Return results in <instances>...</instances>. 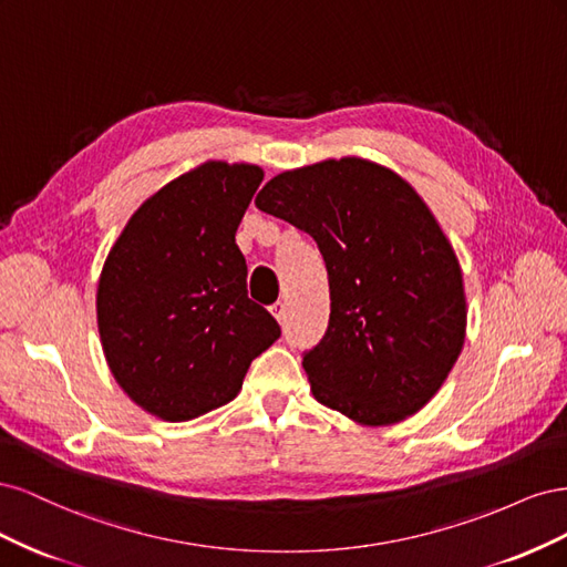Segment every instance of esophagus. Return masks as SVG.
<instances>
[{"label": "esophagus", "mask_w": 567, "mask_h": 567, "mask_svg": "<svg viewBox=\"0 0 567 567\" xmlns=\"http://www.w3.org/2000/svg\"><path fill=\"white\" fill-rule=\"evenodd\" d=\"M269 310H271V315L274 317H277L281 323L286 321V302H281V300H277V302H274L271 307H269Z\"/></svg>", "instance_id": "esophagus-1"}]
</instances>
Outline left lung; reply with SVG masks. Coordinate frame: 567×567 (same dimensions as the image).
Listing matches in <instances>:
<instances>
[{"instance_id": "obj_1", "label": "left lung", "mask_w": 567, "mask_h": 567, "mask_svg": "<svg viewBox=\"0 0 567 567\" xmlns=\"http://www.w3.org/2000/svg\"><path fill=\"white\" fill-rule=\"evenodd\" d=\"M255 205L310 234L329 271V329L302 352L315 398L364 425L416 414L466 333L461 267L421 196L388 167L340 158L277 175Z\"/></svg>"}]
</instances>
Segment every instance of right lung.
<instances>
[{
    "mask_svg": "<svg viewBox=\"0 0 567 567\" xmlns=\"http://www.w3.org/2000/svg\"><path fill=\"white\" fill-rule=\"evenodd\" d=\"M257 165L210 161L153 194L111 248L96 290L106 362L130 400L163 421L231 402L281 336L246 290L236 246Z\"/></svg>",
    "mask_w": 567,
    "mask_h": 567,
    "instance_id": "add662e5",
    "label": "right lung"
}]
</instances>
